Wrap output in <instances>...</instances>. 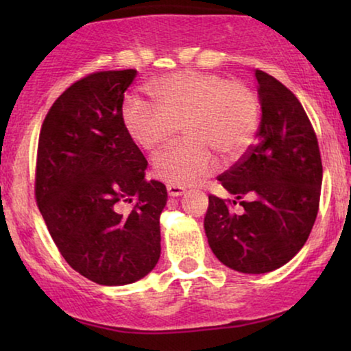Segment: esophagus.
<instances>
[{
  "instance_id": "1",
  "label": "esophagus",
  "mask_w": 351,
  "mask_h": 351,
  "mask_svg": "<svg viewBox=\"0 0 351 351\" xmlns=\"http://www.w3.org/2000/svg\"><path fill=\"white\" fill-rule=\"evenodd\" d=\"M166 190H167V193H169V196H180L185 193V189L180 185H167Z\"/></svg>"
}]
</instances>
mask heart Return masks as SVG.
<instances>
[{
  "label": "heart",
  "instance_id": "obj_1",
  "mask_svg": "<svg viewBox=\"0 0 351 351\" xmlns=\"http://www.w3.org/2000/svg\"><path fill=\"white\" fill-rule=\"evenodd\" d=\"M148 90L160 105L136 95L124 102L123 123L129 137L148 152L172 142L180 126L186 137L155 158L158 179L171 185L195 184L217 169L214 152L234 161L252 145L261 100L249 84L186 70L155 80Z\"/></svg>",
  "mask_w": 351,
  "mask_h": 351
}]
</instances>
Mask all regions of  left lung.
Returning a JSON list of instances; mask_svg holds the SVG:
<instances>
[{
	"mask_svg": "<svg viewBox=\"0 0 351 351\" xmlns=\"http://www.w3.org/2000/svg\"><path fill=\"white\" fill-rule=\"evenodd\" d=\"M262 121L257 142L217 179L237 201L209 195L204 230L223 265L268 273L291 261L318 215L323 165L318 138L299 99L271 75L256 70ZM247 197V200H244Z\"/></svg>",
	"mask_w": 351,
	"mask_h": 351,
	"instance_id": "obj_1",
	"label": "left lung"
}]
</instances>
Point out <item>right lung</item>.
<instances>
[{"instance_id":"obj_1","label":"right lung","mask_w":351,"mask_h":351,"mask_svg":"<svg viewBox=\"0 0 351 351\" xmlns=\"http://www.w3.org/2000/svg\"><path fill=\"white\" fill-rule=\"evenodd\" d=\"M137 70L95 71L62 93L43 121L35 198L66 263L88 280L123 286L161 254L165 184L147 180V160L123 123ZM133 203V210L121 206Z\"/></svg>"}]
</instances>
